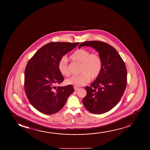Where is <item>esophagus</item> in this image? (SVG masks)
I'll return each instance as SVG.
<instances>
[{
    "label": "esophagus",
    "mask_w": 150,
    "mask_h": 150,
    "mask_svg": "<svg viewBox=\"0 0 150 150\" xmlns=\"http://www.w3.org/2000/svg\"><path fill=\"white\" fill-rule=\"evenodd\" d=\"M74 88L75 91H77L78 90V89H79V88L77 87V86H74Z\"/></svg>",
    "instance_id": "esophagus-1"
}]
</instances>
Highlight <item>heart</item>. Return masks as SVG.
Returning <instances> with one entry per match:
<instances>
[{
    "mask_svg": "<svg viewBox=\"0 0 150 150\" xmlns=\"http://www.w3.org/2000/svg\"><path fill=\"white\" fill-rule=\"evenodd\" d=\"M70 59L81 64L80 73L78 75H74L68 78L66 83L75 86H83L91 80L96 79L100 74L103 68V62L100 56L96 53L91 54L90 52L79 49L74 51L70 55ZM58 69L60 74L67 76L70 74L68 60L62 57L58 63Z\"/></svg>",
    "mask_w": 150,
    "mask_h": 150,
    "instance_id": "1",
    "label": "heart"
}]
</instances>
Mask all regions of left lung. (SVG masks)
Returning <instances> with one entry per match:
<instances>
[{"label":"left lung","instance_id":"8db88e82","mask_svg":"<svg viewBox=\"0 0 150 150\" xmlns=\"http://www.w3.org/2000/svg\"><path fill=\"white\" fill-rule=\"evenodd\" d=\"M90 47L99 53L103 62L100 74L90 86H86V96L82 99L91 113L101 114L115 107L122 96L127 83L125 64L114 47L100 41H84L79 47Z\"/></svg>","mask_w":150,"mask_h":150}]
</instances>
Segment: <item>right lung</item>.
<instances>
[{
  "instance_id": "obj_1",
  "label": "right lung",
  "mask_w": 150,
  "mask_h": 150,
  "mask_svg": "<svg viewBox=\"0 0 150 150\" xmlns=\"http://www.w3.org/2000/svg\"><path fill=\"white\" fill-rule=\"evenodd\" d=\"M79 42H50L39 49L29 60L25 71V90L33 107L41 113L51 115L64 107L74 92L72 85L58 86L64 80L58 69L59 60Z\"/></svg>"
}]
</instances>
